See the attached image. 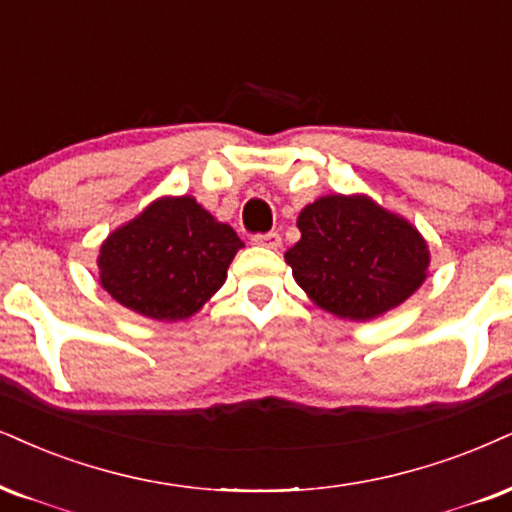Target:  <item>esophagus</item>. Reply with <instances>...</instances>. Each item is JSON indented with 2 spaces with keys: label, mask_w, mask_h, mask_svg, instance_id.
Returning <instances> with one entry per match:
<instances>
[{
  "label": "esophagus",
  "mask_w": 512,
  "mask_h": 512,
  "mask_svg": "<svg viewBox=\"0 0 512 512\" xmlns=\"http://www.w3.org/2000/svg\"><path fill=\"white\" fill-rule=\"evenodd\" d=\"M251 242L258 246H266V249H280L282 246V237L277 232H266V235H254Z\"/></svg>",
  "instance_id": "esophagus-1"
}]
</instances>
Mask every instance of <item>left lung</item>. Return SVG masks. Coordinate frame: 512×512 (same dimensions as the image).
Here are the masks:
<instances>
[{"instance_id": "8db88e82", "label": "left lung", "mask_w": 512, "mask_h": 512, "mask_svg": "<svg viewBox=\"0 0 512 512\" xmlns=\"http://www.w3.org/2000/svg\"><path fill=\"white\" fill-rule=\"evenodd\" d=\"M301 239L285 254L315 306L349 320H372L420 289L430 249L406 218L365 194H327L296 220Z\"/></svg>"}]
</instances>
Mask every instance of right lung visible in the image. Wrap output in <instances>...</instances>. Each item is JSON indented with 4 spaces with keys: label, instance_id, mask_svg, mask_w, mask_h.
<instances>
[{
    "label": "right lung",
    "instance_id": "obj_1",
    "mask_svg": "<svg viewBox=\"0 0 512 512\" xmlns=\"http://www.w3.org/2000/svg\"><path fill=\"white\" fill-rule=\"evenodd\" d=\"M242 246L194 197H161L104 239L99 282L130 311L175 323L223 287Z\"/></svg>",
    "mask_w": 512,
    "mask_h": 512
}]
</instances>
